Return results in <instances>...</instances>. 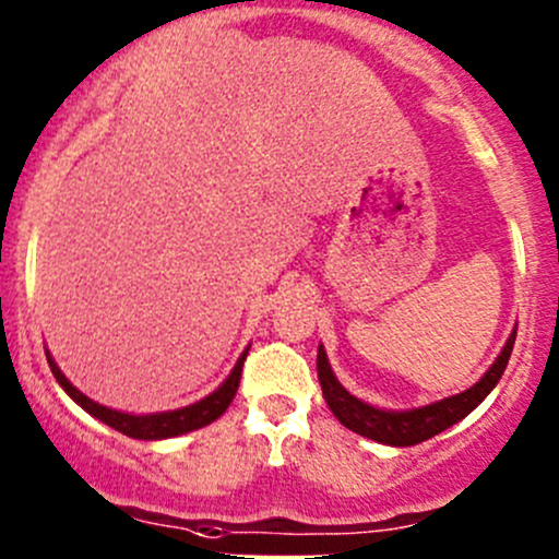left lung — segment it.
<instances>
[{
	"label": "left lung",
	"instance_id": "8db88e82",
	"mask_svg": "<svg viewBox=\"0 0 559 559\" xmlns=\"http://www.w3.org/2000/svg\"><path fill=\"white\" fill-rule=\"evenodd\" d=\"M514 337L516 330L511 332L503 352H500L498 359L489 365L487 373H484L471 389L452 394V397L438 400V403L408 411L376 408V405L354 397V394L335 379V373H332L324 346H319V354H316V370H319V384L321 392H324L326 405H330V411L335 414V419L341 421L343 427L354 430L357 436L370 438V441L386 443V447H416V443L427 441V438L438 436V432L449 430L456 421L465 419V416L492 392L495 384L500 381V376H503L506 365H509Z\"/></svg>",
	"mask_w": 559,
	"mask_h": 559
}]
</instances>
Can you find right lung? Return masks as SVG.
<instances>
[{"instance_id": "1", "label": "right lung", "mask_w": 559, "mask_h": 559, "mask_svg": "<svg viewBox=\"0 0 559 559\" xmlns=\"http://www.w3.org/2000/svg\"><path fill=\"white\" fill-rule=\"evenodd\" d=\"M246 354H248V348L240 354V359L235 362L233 373L224 379V384L218 386L216 392H211L207 397L197 400V403L183 405V408L159 411V414H123V411L107 408V405L97 403V400L86 397V394H83L78 386H72L70 379L61 373L59 365L53 362L50 352H45V357H48L50 373H53V379L59 381V386L64 389V392L70 394V397L75 400V403L81 405L86 414H92L94 419L105 421L107 427H112V430L123 432V436H129V438H138V441H165V438H178V436H186V432L200 430V427L211 425V421H216L218 416L229 408L235 392H238L240 370H243Z\"/></svg>"}]
</instances>
